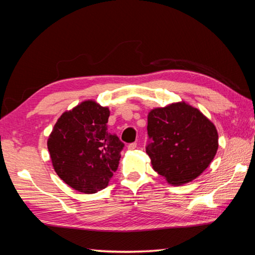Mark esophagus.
<instances>
[{
	"label": "esophagus",
	"instance_id": "esophagus-1",
	"mask_svg": "<svg viewBox=\"0 0 255 255\" xmlns=\"http://www.w3.org/2000/svg\"><path fill=\"white\" fill-rule=\"evenodd\" d=\"M127 147H128V149H129V150L136 149V148H137V142H131V143H129V145H128Z\"/></svg>",
	"mask_w": 255,
	"mask_h": 255
}]
</instances>
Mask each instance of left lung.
Masks as SVG:
<instances>
[{
  "label": "left lung",
  "instance_id": "obj_1",
  "mask_svg": "<svg viewBox=\"0 0 255 255\" xmlns=\"http://www.w3.org/2000/svg\"><path fill=\"white\" fill-rule=\"evenodd\" d=\"M146 152L152 168L172 185L192 182L208 167L219 148L214 125L186 103L148 114Z\"/></svg>",
  "mask_w": 255,
  "mask_h": 255
}]
</instances>
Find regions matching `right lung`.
<instances>
[{
	"mask_svg": "<svg viewBox=\"0 0 255 255\" xmlns=\"http://www.w3.org/2000/svg\"><path fill=\"white\" fill-rule=\"evenodd\" d=\"M110 112L96 101H83L58 119L48 139L55 173L78 192L94 194L108 186L125 143L110 133Z\"/></svg>",
	"mask_w": 255,
	"mask_h": 255,
	"instance_id": "1",
	"label": "right lung"
}]
</instances>
